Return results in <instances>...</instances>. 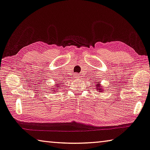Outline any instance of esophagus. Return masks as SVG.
Segmentation results:
<instances>
[{"instance_id": "esophagus-1", "label": "esophagus", "mask_w": 150, "mask_h": 150, "mask_svg": "<svg viewBox=\"0 0 150 150\" xmlns=\"http://www.w3.org/2000/svg\"><path fill=\"white\" fill-rule=\"evenodd\" d=\"M79 77H80L79 76H76V78H79Z\"/></svg>"}]
</instances>
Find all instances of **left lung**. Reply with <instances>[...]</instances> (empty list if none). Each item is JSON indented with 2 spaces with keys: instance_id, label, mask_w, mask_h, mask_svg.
Instances as JSON below:
<instances>
[{
  "instance_id": "obj_1",
  "label": "left lung",
  "mask_w": 150,
  "mask_h": 150,
  "mask_svg": "<svg viewBox=\"0 0 150 150\" xmlns=\"http://www.w3.org/2000/svg\"><path fill=\"white\" fill-rule=\"evenodd\" d=\"M96 90L98 92H102L103 90L102 89V86H100V82H96Z\"/></svg>"
}]
</instances>
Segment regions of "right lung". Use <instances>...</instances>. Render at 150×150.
<instances>
[{
    "label": "right lung",
    "mask_w": 150,
    "mask_h": 150,
    "mask_svg": "<svg viewBox=\"0 0 150 150\" xmlns=\"http://www.w3.org/2000/svg\"><path fill=\"white\" fill-rule=\"evenodd\" d=\"M59 84H60V83H59ZM58 86H59V84H55V86H54V87H55V88H53V89H54V90H52V91L54 90V92H57V89H58L57 88H60V87H58Z\"/></svg>",
    "instance_id": "obj_1"
}]
</instances>
